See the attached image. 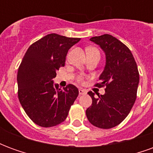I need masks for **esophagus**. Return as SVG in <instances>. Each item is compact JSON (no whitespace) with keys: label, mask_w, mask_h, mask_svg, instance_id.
<instances>
[{"label":"esophagus","mask_w":153,"mask_h":153,"mask_svg":"<svg viewBox=\"0 0 153 153\" xmlns=\"http://www.w3.org/2000/svg\"><path fill=\"white\" fill-rule=\"evenodd\" d=\"M79 95H84V94H86V91L83 88H79Z\"/></svg>","instance_id":"1"}]
</instances>
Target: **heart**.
I'll return each instance as SVG.
<instances>
[{
  "label": "heart",
  "mask_w": 153,
  "mask_h": 153,
  "mask_svg": "<svg viewBox=\"0 0 153 153\" xmlns=\"http://www.w3.org/2000/svg\"><path fill=\"white\" fill-rule=\"evenodd\" d=\"M93 50L97 51L96 48H94V47H88V48L86 49V52H87V51H93ZM79 81H82V80H83L82 77H79Z\"/></svg>",
  "instance_id": "1"
}]
</instances>
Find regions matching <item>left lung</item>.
Segmentation results:
<instances>
[{"instance_id": "8db88e82", "label": "left lung", "mask_w": 153, "mask_h": 153, "mask_svg": "<svg viewBox=\"0 0 153 153\" xmlns=\"http://www.w3.org/2000/svg\"><path fill=\"white\" fill-rule=\"evenodd\" d=\"M106 55V65L96 86L106 87L105 94L94 97L86 110L89 122L101 128H111L120 124L130 112L136 100L139 83L138 66L131 51L125 44L110 34L93 37Z\"/></svg>"}]
</instances>
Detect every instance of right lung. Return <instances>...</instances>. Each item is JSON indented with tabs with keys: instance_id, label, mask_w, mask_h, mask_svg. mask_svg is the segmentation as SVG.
Here are the masks:
<instances>
[{
	"instance_id": "1",
	"label": "right lung",
	"mask_w": 153,
	"mask_h": 153,
	"mask_svg": "<svg viewBox=\"0 0 153 153\" xmlns=\"http://www.w3.org/2000/svg\"><path fill=\"white\" fill-rule=\"evenodd\" d=\"M79 41L51 33L32 44L22 60L17 74L19 100L39 126L48 128L63 122L79 95L74 85L61 89L53 79L65 65L68 51Z\"/></svg>"
}]
</instances>
